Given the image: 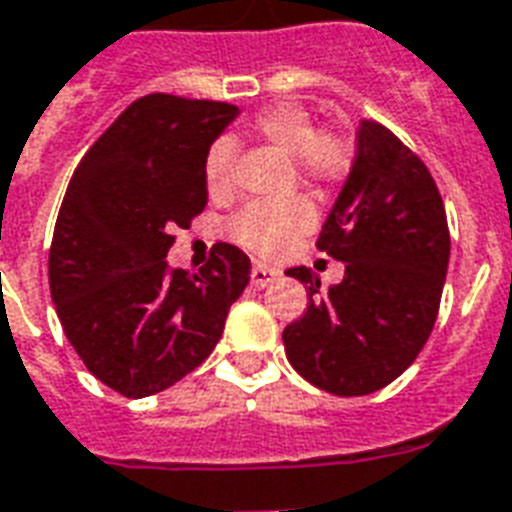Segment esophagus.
<instances>
[{
    "label": "esophagus",
    "mask_w": 512,
    "mask_h": 512,
    "mask_svg": "<svg viewBox=\"0 0 512 512\" xmlns=\"http://www.w3.org/2000/svg\"><path fill=\"white\" fill-rule=\"evenodd\" d=\"M280 277V272L272 267H267V264H253L251 269V283L256 285V288H267V285H272Z\"/></svg>",
    "instance_id": "1"
}]
</instances>
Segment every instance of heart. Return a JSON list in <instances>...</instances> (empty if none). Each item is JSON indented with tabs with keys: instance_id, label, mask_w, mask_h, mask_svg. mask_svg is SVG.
Instances as JSON below:
<instances>
[{
	"instance_id": "b5f03b06",
	"label": "heart",
	"mask_w": 512,
	"mask_h": 512,
	"mask_svg": "<svg viewBox=\"0 0 512 512\" xmlns=\"http://www.w3.org/2000/svg\"><path fill=\"white\" fill-rule=\"evenodd\" d=\"M253 133L264 144L277 149L285 157H293V168L299 178L318 186H331L342 181L350 170L352 149L336 133H315V120L307 109L291 101L267 106L256 114ZM205 186L213 197H224L232 186V149L227 141H216L205 154ZM315 221V208L307 197H288L275 202H253L237 213L229 224V235L237 243L261 253L280 256L291 248L299 235H304Z\"/></svg>"
}]
</instances>
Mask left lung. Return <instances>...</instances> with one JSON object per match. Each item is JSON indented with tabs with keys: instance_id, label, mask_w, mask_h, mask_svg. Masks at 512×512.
Returning <instances> with one entry per match:
<instances>
[{
	"instance_id": "obj_1",
	"label": "left lung",
	"mask_w": 512,
	"mask_h": 512,
	"mask_svg": "<svg viewBox=\"0 0 512 512\" xmlns=\"http://www.w3.org/2000/svg\"><path fill=\"white\" fill-rule=\"evenodd\" d=\"M318 248L344 261V280L323 291L307 267L285 272L310 296L304 315L285 326V355L320 390L344 398L382 390L433 331L451 240L430 170L379 122H360L350 176Z\"/></svg>"
}]
</instances>
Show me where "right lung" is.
<instances>
[{"label":"right lung","instance_id":"obj_1","mask_svg":"<svg viewBox=\"0 0 512 512\" xmlns=\"http://www.w3.org/2000/svg\"><path fill=\"white\" fill-rule=\"evenodd\" d=\"M237 106L138 98L74 170L50 245V296L87 371L125 398L168 390L224 334L251 259L213 245L200 272L173 269V229L208 202L205 154Z\"/></svg>","mask_w":512,"mask_h":512}]
</instances>
